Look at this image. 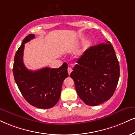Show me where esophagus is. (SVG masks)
Instances as JSON below:
<instances>
[{"instance_id":"obj_1","label":"esophagus","mask_w":135,"mask_h":135,"mask_svg":"<svg viewBox=\"0 0 135 135\" xmlns=\"http://www.w3.org/2000/svg\"><path fill=\"white\" fill-rule=\"evenodd\" d=\"M72 69H71V68H68V74H69V75H70V74L71 73V72H72Z\"/></svg>"}]
</instances>
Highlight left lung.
<instances>
[{"instance_id":"obj_1","label":"left lung","mask_w":135,"mask_h":135,"mask_svg":"<svg viewBox=\"0 0 135 135\" xmlns=\"http://www.w3.org/2000/svg\"><path fill=\"white\" fill-rule=\"evenodd\" d=\"M70 76L81 100L97 106L113 95L119 78V65L111 42L91 46L84 52Z\"/></svg>"}]
</instances>
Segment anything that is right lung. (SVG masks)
<instances>
[{
    "label": "right lung",
    "mask_w": 135,
    "mask_h": 135,
    "mask_svg": "<svg viewBox=\"0 0 135 135\" xmlns=\"http://www.w3.org/2000/svg\"><path fill=\"white\" fill-rule=\"evenodd\" d=\"M35 37L29 34L22 41L14 57L13 74L23 97L31 105L41 109L52 108L59 101L62 83L68 77V64L59 68L46 67L36 71L26 68L23 62L24 44Z\"/></svg>",
    "instance_id": "obj_1"
}]
</instances>
